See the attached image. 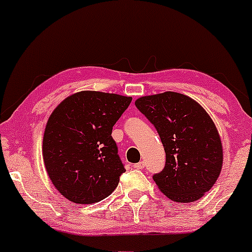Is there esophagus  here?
Returning a JSON list of instances; mask_svg holds the SVG:
<instances>
[{
  "label": "esophagus",
  "mask_w": 252,
  "mask_h": 252,
  "mask_svg": "<svg viewBox=\"0 0 252 252\" xmlns=\"http://www.w3.org/2000/svg\"><path fill=\"white\" fill-rule=\"evenodd\" d=\"M144 167H146V162H144V161H141V162L134 164V168L136 169H143Z\"/></svg>",
  "instance_id": "obj_1"
}]
</instances>
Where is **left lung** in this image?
I'll return each instance as SVG.
<instances>
[{
	"label": "left lung",
	"instance_id": "8db88e82",
	"mask_svg": "<svg viewBox=\"0 0 252 252\" xmlns=\"http://www.w3.org/2000/svg\"><path fill=\"white\" fill-rule=\"evenodd\" d=\"M136 108L155 126L166 153V163L153 175L164 195L176 202L199 200L212 189L222 164L218 130L192 98L164 92L138 98Z\"/></svg>",
	"mask_w": 252,
	"mask_h": 252
}]
</instances>
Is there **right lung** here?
<instances>
[{"mask_svg": "<svg viewBox=\"0 0 252 252\" xmlns=\"http://www.w3.org/2000/svg\"><path fill=\"white\" fill-rule=\"evenodd\" d=\"M131 99L82 91L66 98L52 112L43 134V162L66 199L94 204L117 187L126 168L111 132Z\"/></svg>", "mask_w": 252, "mask_h": 252, "instance_id": "1", "label": "right lung"}]
</instances>
